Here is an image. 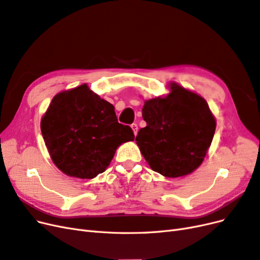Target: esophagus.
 Listing matches in <instances>:
<instances>
[{"label":"esophagus","mask_w":260,"mask_h":260,"mask_svg":"<svg viewBox=\"0 0 260 260\" xmlns=\"http://www.w3.org/2000/svg\"><path fill=\"white\" fill-rule=\"evenodd\" d=\"M131 127H132L134 134H135V136H136L137 133H138V125H137L136 123H133V124L131 125Z\"/></svg>","instance_id":"1"}]
</instances>
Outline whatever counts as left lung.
<instances>
[{"mask_svg": "<svg viewBox=\"0 0 260 260\" xmlns=\"http://www.w3.org/2000/svg\"><path fill=\"white\" fill-rule=\"evenodd\" d=\"M142 118L147 126L139 129L136 141L154 172L179 177L203 162L216 128L205 99L173 83L165 98L145 103Z\"/></svg>", "mask_w": 260, "mask_h": 260, "instance_id": "1", "label": "left lung"}]
</instances>
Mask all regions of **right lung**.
<instances>
[{
	"label": "right lung",
	"instance_id": "obj_1",
	"mask_svg": "<svg viewBox=\"0 0 260 260\" xmlns=\"http://www.w3.org/2000/svg\"><path fill=\"white\" fill-rule=\"evenodd\" d=\"M41 131L58 169L82 179L104 173L116 148L135 138L128 125L118 122L114 107L86 84L53 98Z\"/></svg>",
	"mask_w": 260,
	"mask_h": 260
}]
</instances>
